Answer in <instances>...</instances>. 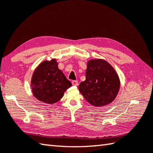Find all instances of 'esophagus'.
<instances>
[{
	"label": "esophagus",
	"mask_w": 153,
	"mask_h": 153,
	"mask_svg": "<svg viewBox=\"0 0 153 153\" xmlns=\"http://www.w3.org/2000/svg\"><path fill=\"white\" fill-rule=\"evenodd\" d=\"M71 83H72V85H75V86H77V85H78V82L76 80H74L71 82Z\"/></svg>",
	"instance_id": "34e87169"
}]
</instances>
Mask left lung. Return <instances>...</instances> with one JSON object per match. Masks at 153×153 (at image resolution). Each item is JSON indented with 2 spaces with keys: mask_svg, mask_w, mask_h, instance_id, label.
Instances as JSON below:
<instances>
[{
  "mask_svg": "<svg viewBox=\"0 0 153 153\" xmlns=\"http://www.w3.org/2000/svg\"><path fill=\"white\" fill-rule=\"evenodd\" d=\"M120 87L119 77L114 68L102 59L88 61L85 80L79 85V92L91 105L106 106L118 95Z\"/></svg>",
  "mask_w": 153,
  "mask_h": 153,
  "instance_id": "left-lung-1",
  "label": "left lung"
}]
</instances>
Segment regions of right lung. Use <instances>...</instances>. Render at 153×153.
Segmentation results:
<instances>
[{
  "label": "right lung",
  "mask_w": 153,
  "mask_h": 153,
  "mask_svg": "<svg viewBox=\"0 0 153 153\" xmlns=\"http://www.w3.org/2000/svg\"><path fill=\"white\" fill-rule=\"evenodd\" d=\"M31 86L35 98L52 105L62 98L71 83L58 68V62L53 58L42 62L36 68L31 77Z\"/></svg>",
  "instance_id": "right-lung-1"
}]
</instances>
